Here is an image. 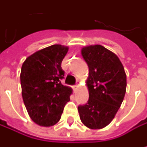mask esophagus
<instances>
[{"mask_svg": "<svg viewBox=\"0 0 147 147\" xmlns=\"http://www.w3.org/2000/svg\"><path fill=\"white\" fill-rule=\"evenodd\" d=\"M78 88H79V84H76V85L73 86V90H77Z\"/></svg>", "mask_w": 147, "mask_h": 147, "instance_id": "obj_1", "label": "esophagus"}]
</instances>
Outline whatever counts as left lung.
I'll return each mask as SVG.
<instances>
[{
	"instance_id": "obj_1",
	"label": "left lung",
	"mask_w": 147,
	"mask_h": 147,
	"mask_svg": "<svg viewBox=\"0 0 147 147\" xmlns=\"http://www.w3.org/2000/svg\"><path fill=\"white\" fill-rule=\"evenodd\" d=\"M81 54L89 67V100L78 106L79 117L88 128L102 129L112 121L124 100L125 69L117 55L102 45L84 47Z\"/></svg>"
}]
</instances>
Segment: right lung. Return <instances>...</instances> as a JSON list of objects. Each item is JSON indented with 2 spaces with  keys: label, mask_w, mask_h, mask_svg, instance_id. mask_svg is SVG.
<instances>
[{
  "label": "right lung",
  "mask_w": 147,
  "mask_h": 147,
  "mask_svg": "<svg viewBox=\"0 0 147 147\" xmlns=\"http://www.w3.org/2000/svg\"><path fill=\"white\" fill-rule=\"evenodd\" d=\"M69 48L60 44L40 49L26 58L21 69L22 95L29 117L41 126H52L61 119L69 101L70 87L61 84V63Z\"/></svg>",
  "instance_id": "1"
}]
</instances>
